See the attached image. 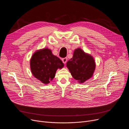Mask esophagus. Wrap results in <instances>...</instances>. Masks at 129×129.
Instances as JSON below:
<instances>
[{"mask_svg": "<svg viewBox=\"0 0 129 129\" xmlns=\"http://www.w3.org/2000/svg\"><path fill=\"white\" fill-rule=\"evenodd\" d=\"M67 59L66 58H64L62 59V62L64 64H66V63L67 62Z\"/></svg>", "mask_w": 129, "mask_h": 129, "instance_id": "1", "label": "esophagus"}]
</instances>
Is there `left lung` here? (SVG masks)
<instances>
[{"mask_svg":"<svg viewBox=\"0 0 129 129\" xmlns=\"http://www.w3.org/2000/svg\"><path fill=\"white\" fill-rule=\"evenodd\" d=\"M66 65L73 78L80 83L91 78L95 69L93 58L80 48L75 49L72 58Z\"/></svg>","mask_w":129,"mask_h":129,"instance_id":"1","label":"left lung"}]
</instances>
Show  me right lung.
<instances>
[{
    "label": "right lung",
    "mask_w": 129,
    "mask_h": 129,
    "mask_svg": "<svg viewBox=\"0 0 129 129\" xmlns=\"http://www.w3.org/2000/svg\"><path fill=\"white\" fill-rule=\"evenodd\" d=\"M30 65L33 75L45 84L52 80L58 68L64 67L62 61L47 48L35 52L30 60Z\"/></svg>",
    "instance_id": "add662e5"
}]
</instances>
